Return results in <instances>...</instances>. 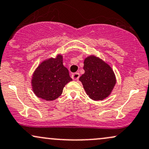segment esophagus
<instances>
[{
	"mask_svg": "<svg viewBox=\"0 0 149 149\" xmlns=\"http://www.w3.org/2000/svg\"><path fill=\"white\" fill-rule=\"evenodd\" d=\"M72 78L74 80H78L79 78V73L75 72L74 74H72Z\"/></svg>",
	"mask_w": 149,
	"mask_h": 149,
	"instance_id": "1",
	"label": "esophagus"
}]
</instances>
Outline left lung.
I'll return each mask as SVG.
<instances>
[{
	"mask_svg": "<svg viewBox=\"0 0 149 149\" xmlns=\"http://www.w3.org/2000/svg\"><path fill=\"white\" fill-rule=\"evenodd\" d=\"M85 72L79 78L86 94L93 100H102L111 93L116 84L114 73L109 65L93 56L84 62Z\"/></svg>",
	"mask_w": 149,
	"mask_h": 149,
	"instance_id": "1",
	"label": "left lung"
}]
</instances>
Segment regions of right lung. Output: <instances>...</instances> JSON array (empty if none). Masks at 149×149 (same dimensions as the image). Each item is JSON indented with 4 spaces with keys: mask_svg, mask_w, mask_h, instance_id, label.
Wrapping results in <instances>:
<instances>
[{
    "mask_svg": "<svg viewBox=\"0 0 149 149\" xmlns=\"http://www.w3.org/2000/svg\"><path fill=\"white\" fill-rule=\"evenodd\" d=\"M72 80L68 70L63 65V57L58 55L38 66L33 75L32 86L38 97L51 101L58 97L65 86Z\"/></svg>",
    "mask_w": 149,
    "mask_h": 149,
    "instance_id": "right-lung-1",
    "label": "right lung"
}]
</instances>
